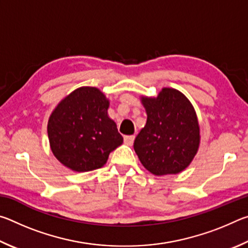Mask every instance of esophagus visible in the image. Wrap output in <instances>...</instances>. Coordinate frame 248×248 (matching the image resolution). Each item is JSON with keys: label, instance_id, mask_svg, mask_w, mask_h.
<instances>
[{"label": "esophagus", "instance_id": "esophagus-1", "mask_svg": "<svg viewBox=\"0 0 248 248\" xmlns=\"http://www.w3.org/2000/svg\"><path fill=\"white\" fill-rule=\"evenodd\" d=\"M124 141L127 145H132L134 141V136H125L124 138Z\"/></svg>", "mask_w": 248, "mask_h": 248}]
</instances>
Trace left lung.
<instances>
[{"instance_id":"left-lung-1","label":"left lung","mask_w":248,"mask_h":248,"mask_svg":"<svg viewBox=\"0 0 248 248\" xmlns=\"http://www.w3.org/2000/svg\"><path fill=\"white\" fill-rule=\"evenodd\" d=\"M148 115L133 148L146 170L162 176L178 174L190 164L200 143L196 111L179 91L164 87L157 97H141Z\"/></svg>"}]
</instances>
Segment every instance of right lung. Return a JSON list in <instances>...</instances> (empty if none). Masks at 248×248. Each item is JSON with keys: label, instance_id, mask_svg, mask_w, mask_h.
<instances>
[{"label": "right lung", "instance_id": "obj_1", "mask_svg": "<svg viewBox=\"0 0 248 248\" xmlns=\"http://www.w3.org/2000/svg\"><path fill=\"white\" fill-rule=\"evenodd\" d=\"M108 107L106 96L90 86L79 87L59 103L48 121L50 148L59 162L75 171L106 164L111 151L124 142L108 117Z\"/></svg>", "mask_w": 248, "mask_h": 248}]
</instances>
